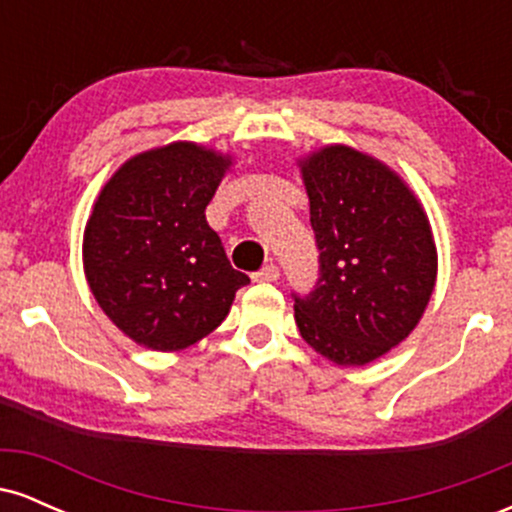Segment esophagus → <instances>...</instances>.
<instances>
[{"label": "esophagus", "instance_id": "1", "mask_svg": "<svg viewBox=\"0 0 512 512\" xmlns=\"http://www.w3.org/2000/svg\"><path fill=\"white\" fill-rule=\"evenodd\" d=\"M252 279H255V281H276V279H279V267H276V264H264L260 272L252 274Z\"/></svg>", "mask_w": 512, "mask_h": 512}]
</instances>
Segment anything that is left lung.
<instances>
[{"mask_svg":"<svg viewBox=\"0 0 512 512\" xmlns=\"http://www.w3.org/2000/svg\"><path fill=\"white\" fill-rule=\"evenodd\" d=\"M317 281L291 293L301 337L337 366H366L414 330L436 286L431 226L409 187L349 146L303 163Z\"/></svg>","mask_w":512,"mask_h":512,"instance_id":"1","label":"left lung"}]
</instances>
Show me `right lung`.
Segmentation results:
<instances>
[{"instance_id":"add662e5","label":"right lung","mask_w":512,"mask_h":512,"mask_svg":"<svg viewBox=\"0 0 512 512\" xmlns=\"http://www.w3.org/2000/svg\"><path fill=\"white\" fill-rule=\"evenodd\" d=\"M228 166L178 142L134 156L103 187L84 233L86 279L137 344L178 351L199 342L250 284L204 216Z\"/></svg>"}]
</instances>
